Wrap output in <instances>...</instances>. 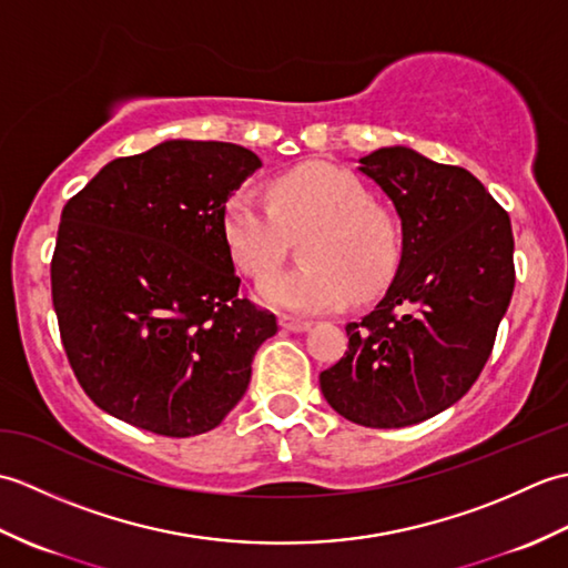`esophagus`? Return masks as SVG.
<instances>
[{"label": "esophagus", "instance_id": "esophagus-1", "mask_svg": "<svg viewBox=\"0 0 568 568\" xmlns=\"http://www.w3.org/2000/svg\"><path fill=\"white\" fill-rule=\"evenodd\" d=\"M277 324H281V327L287 329V332H307L310 329L307 320L293 317V315H281V317H277Z\"/></svg>", "mask_w": 568, "mask_h": 568}]
</instances>
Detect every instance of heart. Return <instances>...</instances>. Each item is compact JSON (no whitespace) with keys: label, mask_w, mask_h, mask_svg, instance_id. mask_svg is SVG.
<instances>
[{"label":"heart","mask_w":568,"mask_h":568,"mask_svg":"<svg viewBox=\"0 0 568 568\" xmlns=\"http://www.w3.org/2000/svg\"><path fill=\"white\" fill-rule=\"evenodd\" d=\"M261 202L246 187L229 192L220 232L236 271L263 277L284 257L286 236L311 226L301 245L306 263L265 277L263 303L297 312L342 307L348 297L371 300L393 281L403 232L397 214L371 200L364 180L348 168L307 161L277 173Z\"/></svg>","instance_id":"heart-1"}]
</instances>
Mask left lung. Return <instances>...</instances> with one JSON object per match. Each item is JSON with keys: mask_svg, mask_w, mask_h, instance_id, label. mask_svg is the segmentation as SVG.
<instances>
[{"mask_svg": "<svg viewBox=\"0 0 568 568\" xmlns=\"http://www.w3.org/2000/svg\"><path fill=\"white\" fill-rule=\"evenodd\" d=\"M403 222V256L381 303L346 324L348 348L320 388L342 417L393 429L468 393L496 344L515 287L510 216L458 165L413 149L361 159Z\"/></svg>", "mask_w": 568, "mask_h": 568, "instance_id": "obj_1", "label": "left lung"}]
</instances>
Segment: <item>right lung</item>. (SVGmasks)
I'll use <instances>...</instances> for the list:
<instances>
[{
  "label": "right lung",
  "mask_w": 568,
  "mask_h": 568,
  "mask_svg": "<svg viewBox=\"0 0 568 568\" xmlns=\"http://www.w3.org/2000/svg\"><path fill=\"white\" fill-rule=\"evenodd\" d=\"M261 165L224 141H165L106 163L60 214L51 293L90 400L161 437L232 413L275 315L239 295L220 210Z\"/></svg>",
  "instance_id": "1"
}]
</instances>
